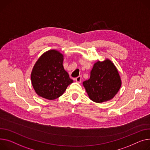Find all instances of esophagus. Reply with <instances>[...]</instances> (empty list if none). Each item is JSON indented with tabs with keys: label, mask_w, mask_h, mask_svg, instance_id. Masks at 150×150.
<instances>
[{
	"label": "esophagus",
	"mask_w": 150,
	"mask_h": 150,
	"mask_svg": "<svg viewBox=\"0 0 150 150\" xmlns=\"http://www.w3.org/2000/svg\"><path fill=\"white\" fill-rule=\"evenodd\" d=\"M81 79H82L81 76H78L77 78H75V81H76L78 83H81Z\"/></svg>",
	"instance_id": "34e87169"
}]
</instances>
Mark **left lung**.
Listing matches in <instances>:
<instances>
[{
  "label": "left lung",
  "mask_w": 150,
  "mask_h": 150,
  "mask_svg": "<svg viewBox=\"0 0 150 150\" xmlns=\"http://www.w3.org/2000/svg\"><path fill=\"white\" fill-rule=\"evenodd\" d=\"M91 100L101 103L111 100L122 85L121 76L114 63L108 58L97 61L91 72V77L83 83Z\"/></svg>",
  "instance_id": "1"
}]
</instances>
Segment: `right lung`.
Returning a JSON list of instances; mask_svg holds the SVG:
<instances>
[{
	"label": "right lung",
	"instance_id": "obj_1",
	"mask_svg": "<svg viewBox=\"0 0 150 150\" xmlns=\"http://www.w3.org/2000/svg\"><path fill=\"white\" fill-rule=\"evenodd\" d=\"M64 55L51 49L40 57L31 74V80L35 93L48 100L61 96L74 81L69 78L63 65Z\"/></svg>",
	"mask_w": 150,
	"mask_h": 150
}]
</instances>
